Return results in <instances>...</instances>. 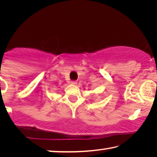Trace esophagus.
<instances>
[{"instance_id":"1","label":"esophagus","mask_w":157,"mask_h":157,"mask_svg":"<svg viewBox=\"0 0 157 157\" xmlns=\"http://www.w3.org/2000/svg\"><path fill=\"white\" fill-rule=\"evenodd\" d=\"M71 84H76L77 82L76 81H71Z\"/></svg>"}]
</instances>
